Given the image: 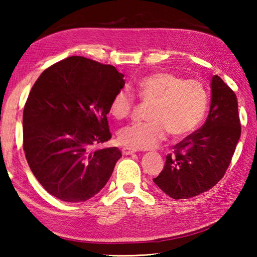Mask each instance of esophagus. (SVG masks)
<instances>
[{
	"mask_svg": "<svg viewBox=\"0 0 257 257\" xmlns=\"http://www.w3.org/2000/svg\"><path fill=\"white\" fill-rule=\"evenodd\" d=\"M121 151H122V154H123V155H125V156H128V155H133V154H135V152H137V150H136V149H133V148H129V147H123Z\"/></svg>",
	"mask_w": 257,
	"mask_h": 257,
	"instance_id": "obj_1",
	"label": "esophagus"
}]
</instances>
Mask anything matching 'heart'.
<instances>
[{
  "label": "heart",
  "instance_id": "heart-1",
  "mask_svg": "<svg viewBox=\"0 0 257 257\" xmlns=\"http://www.w3.org/2000/svg\"><path fill=\"white\" fill-rule=\"evenodd\" d=\"M137 94L150 103L145 122H135L119 130L118 139L134 149H151L172 137H183L203 120L209 97L198 79H184L171 72H155L145 76L137 84ZM136 98L128 89L117 91L109 106L117 120L127 118L135 106Z\"/></svg>",
  "mask_w": 257,
  "mask_h": 257
}]
</instances>
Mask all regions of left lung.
<instances>
[{
	"instance_id": "8db88e82",
	"label": "left lung",
	"mask_w": 257,
	"mask_h": 257,
	"mask_svg": "<svg viewBox=\"0 0 257 257\" xmlns=\"http://www.w3.org/2000/svg\"><path fill=\"white\" fill-rule=\"evenodd\" d=\"M241 137L237 98L221 77L211 81V107L203 125L174 146L154 182L174 200L206 192L224 177Z\"/></svg>"
}]
</instances>
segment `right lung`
I'll list each match as a JSON object with an SVG mask.
<instances>
[{
    "mask_svg": "<svg viewBox=\"0 0 257 257\" xmlns=\"http://www.w3.org/2000/svg\"><path fill=\"white\" fill-rule=\"evenodd\" d=\"M124 86L111 65L70 56L46 68L33 85L23 112V149L43 188L65 202H84L105 187L121 157L107 113Z\"/></svg>",
    "mask_w": 257,
    "mask_h": 257,
    "instance_id": "add662e5",
    "label": "right lung"
}]
</instances>
